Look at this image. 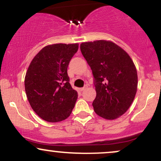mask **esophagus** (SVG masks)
<instances>
[{
  "label": "esophagus",
  "instance_id": "obj_1",
  "mask_svg": "<svg viewBox=\"0 0 161 161\" xmlns=\"http://www.w3.org/2000/svg\"><path fill=\"white\" fill-rule=\"evenodd\" d=\"M88 88V85H85L84 87H82V88H80V91H84V90H86Z\"/></svg>",
  "mask_w": 161,
  "mask_h": 161
}]
</instances>
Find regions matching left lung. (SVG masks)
I'll return each instance as SVG.
<instances>
[{
    "instance_id": "8db88e82",
    "label": "left lung",
    "mask_w": 161,
    "mask_h": 161,
    "mask_svg": "<svg viewBox=\"0 0 161 161\" xmlns=\"http://www.w3.org/2000/svg\"><path fill=\"white\" fill-rule=\"evenodd\" d=\"M80 49L94 76L97 93L94 110L104 119H116L127 111L137 91L133 61L124 50L109 41L84 42Z\"/></svg>"
}]
</instances>
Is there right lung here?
<instances>
[{"label": "right lung", "instance_id": "1", "mask_svg": "<svg viewBox=\"0 0 161 161\" xmlns=\"http://www.w3.org/2000/svg\"><path fill=\"white\" fill-rule=\"evenodd\" d=\"M78 48V44L47 45L28 68L25 77L28 101L44 120H64L74 108L78 93L70 85L67 67Z\"/></svg>", "mask_w": 161, "mask_h": 161}]
</instances>
